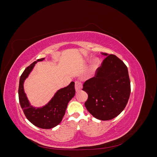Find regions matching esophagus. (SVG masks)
<instances>
[{
	"instance_id": "obj_1",
	"label": "esophagus",
	"mask_w": 157,
	"mask_h": 157,
	"mask_svg": "<svg viewBox=\"0 0 157 157\" xmlns=\"http://www.w3.org/2000/svg\"><path fill=\"white\" fill-rule=\"evenodd\" d=\"M75 90H76V91L78 92V91H79V90H80L82 89V85L81 82H79V81H75Z\"/></svg>"
}]
</instances>
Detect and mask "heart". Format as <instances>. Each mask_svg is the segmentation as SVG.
<instances>
[{
    "mask_svg": "<svg viewBox=\"0 0 157 157\" xmlns=\"http://www.w3.org/2000/svg\"><path fill=\"white\" fill-rule=\"evenodd\" d=\"M99 63H100V60L99 59V58H94L92 63V69L95 70L96 69H97L98 67Z\"/></svg>",
    "mask_w": 157,
    "mask_h": 157,
    "instance_id": "obj_1",
    "label": "heart"
}]
</instances>
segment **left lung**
I'll return each instance as SVG.
<instances>
[{
	"instance_id": "left-lung-1",
	"label": "left lung",
	"mask_w": 157,
	"mask_h": 157,
	"mask_svg": "<svg viewBox=\"0 0 157 157\" xmlns=\"http://www.w3.org/2000/svg\"><path fill=\"white\" fill-rule=\"evenodd\" d=\"M107 56L94 77L83 84L88 98L84 105L94 117L111 120L124 110L130 94V80L126 65L113 54Z\"/></svg>"
}]
</instances>
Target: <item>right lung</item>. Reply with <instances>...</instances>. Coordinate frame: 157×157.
<instances>
[{
  "label": "right lung",
  "instance_id": "add662e5",
  "mask_svg": "<svg viewBox=\"0 0 157 157\" xmlns=\"http://www.w3.org/2000/svg\"><path fill=\"white\" fill-rule=\"evenodd\" d=\"M44 58L37 59L24 70L20 79L18 95L19 101L26 118L33 124L42 128L50 129L58 125L62 121L69 101L75 94V82H71L67 86L58 90L51 100L43 107H35L31 105L23 88L25 80L34 68L38 61Z\"/></svg>",
  "mask_w": 157,
  "mask_h": 157
}]
</instances>
